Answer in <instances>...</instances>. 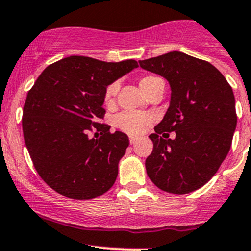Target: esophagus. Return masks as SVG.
<instances>
[{
	"label": "esophagus",
	"mask_w": 251,
	"mask_h": 251,
	"mask_svg": "<svg viewBox=\"0 0 251 251\" xmlns=\"http://www.w3.org/2000/svg\"><path fill=\"white\" fill-rule=\"evenodd\" d=\"M137 140H138V139H137L136 137H130V144L134 145L137 143Z\"/></svg>",
	"instance_id": "34e87169"
}]
</instances>
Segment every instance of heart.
<instances>
[{
	"instance_id": "b5f03b06",
	"label": "heart",
	"mask_w": 251,
	"mask_h": 251,
	"mask_svg": "<svg viewBox=\"0 0 251 251\" xmlns=\"http://www.w3.org/2000/svg\"><path fill=\"white\" fill-rule=\"evenodd\" d=\"M155 76H145L140 79L139 84L140 88L147 93L155 82L158 81ZM118 92V83H112L104 90L103 101L106 104H111L114 101L115 94ZM115 126L121 131L126 132L131 136H139V134L144 133L147 127L151 124V117L145 113L138 112H123L119 115L115 117L114 120Z\"/></svg>"
}]
</instances>
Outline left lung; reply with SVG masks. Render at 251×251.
Listing matches in <instances>:
<instances>
[{
  "label": "left lung",
  "mask_w": 251,
  "mask_h": 251,
  "mask_svg": "<svg viewBox=\"0 0 251 251\" xmlns=\"http://www.w3.org/2000/svg\"><path fill=\"white\" fill-rule=\"evenodd\" d=\"M139 65L164 77L172 90L166 115L149 136L153 150L145 161L147 174L164 192L197 191L230 151L237 125L232 88L211 63L180 51L139 60ZM170 131L176 132L174 140Z\"/></svg>",
  "instance_id": "left-lung-1"
}]
</instances>
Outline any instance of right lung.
Wrapping results in <instances>:
<instances>
[{"mask_svg": "<svg viewBox=\"0 0 251 251\" xmlns=\"http://www.w3.org/2000/svg\"><path fill=\"white\" fill-rule=\"evenodd\" d=\"M138 63H107L70 56L49 65L27 94L23 131L35 170L53 191L93 199L114 184L128 137L109 132L103 119L104 90ZM101 134L90 139L89 132Z\"/></svg>", "mask_w": 251, "mask_h": 251, "instance_id": "1", "label": "right lung"}]
</instances>
